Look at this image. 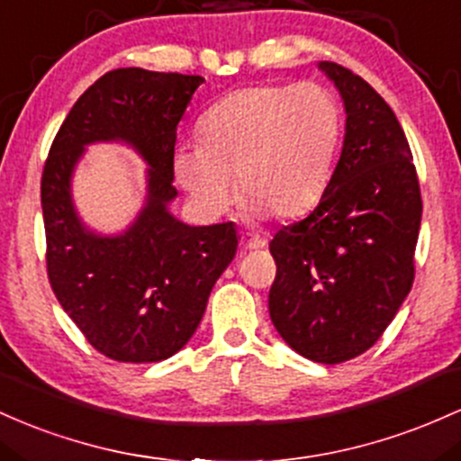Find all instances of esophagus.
Instances as JSON below:
<instances>
[{"instance_id":"esophagus-1","label":"esophagus","mask_w":461,"mask_h":461,"mask_svg":"<svg viewBox=\"0 0 461 461\" xmlns=\"http://www.w3.org/2000/svg\"><path fill=\"white\" fill-rule=\"evenodd\" d=\"M266 246V240L257 235H241V250H258V248Z\"/></svg>"}]
</instances>
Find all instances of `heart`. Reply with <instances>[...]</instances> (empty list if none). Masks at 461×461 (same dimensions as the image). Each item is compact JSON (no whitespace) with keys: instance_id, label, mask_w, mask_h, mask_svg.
I'll list each match as a JSON object with an SVG mask.
<instances>
[{"instance_id":"heart-1","label":"heart","mask_w":461,"mask_h":461,"mask_svg":"<svg viewBox=\"0 0 461 461\" xmlns=\"http://www.w3.org/2000/svg\"><path fill=\"white\" fill-rule=\"evenodd\" d=\"M342 119L313 82L240 89L200 119V143H180L174 176L191 204L217 217L240 198L250 220H294L322 200L333 174Z\"/></svg>"}]
</instances>
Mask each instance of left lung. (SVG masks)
Returning <instances> with one entry per match:
<instances>
[{
    "instance_id": "obj_1",
    "label": "left lung",
    "mask_w": 461,
    "mask_h": 461,
    "mask_svg": "<svg viewBox=\"0 0 461 461\" xmlns=\"http://www.w3.org/2000/svg\"><path fill=\"white\" fill-rule=\"evenodd\" d=\"M318 69L342 95V154L313 213L270 241L267 309L289 348L342 364L384 335L410 294L422 200L394 111L346 67Z\"/></svg>"
}]
</instances>
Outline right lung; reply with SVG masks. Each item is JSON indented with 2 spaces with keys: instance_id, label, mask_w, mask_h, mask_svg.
Wrapping results in <instances>:
<instances>
[{
  "instance_id": "1",
  "label": "right lung",
  "mask_w": 461,
  "mask_h": 461,
  "mask_svg": "<svg viewBox=\"0 0 461 461\" xmlns=\"http://www.w3.org/2000/svg\"><path fill=\"white\" fill-rule=\"evenodd\" d=\"M200 76L108 71L77 97L41 178L48 276L89 344L126 364L163 361L189 342L237 252L232 221L189 226L169 211L176 126ZM93 142H123L149 165L147 200L126 231L102 236L77 215L75 165Z\"/></svg>"
}]
</instances>
